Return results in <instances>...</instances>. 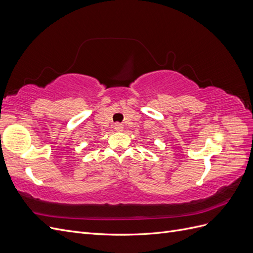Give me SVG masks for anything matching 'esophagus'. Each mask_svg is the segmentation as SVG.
Masks as SVG:
<instances>
[{"label": "esophagus", "instance_id": "esophagus-1", "mask_svg": "<svg viewBox=\"0 0 253 253\" xmlns=\"http://www.w3.org/2000/svg\"><path fill=\"white\" fill-rule=\"evenodd\" d=\"M114 128H115V131H117V132H121L122 129H124V126H122L121 124H115L114 125Z\"/></svg>", "mask_w": 253, "mask_h": 253}]
</instances>
